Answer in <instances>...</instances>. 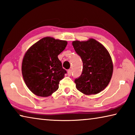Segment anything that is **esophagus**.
Returning <instances> with one entry per match:
<instances>
[{"instance_id": "34e87169", "label": "esophagus", "mask_w": 135, "mask_h": 135, "mask_svg": "<svg viewBox=\"0 0 135 135\" xmlns=\"http://www.w3.org/2000/svg\"><path fill=\"white\" fill-rule=\"evenodd\" d=\"M67 73H68V76H71V74H72V71L71 70H68L67 71Z\"/></svg>"}]
</instances>
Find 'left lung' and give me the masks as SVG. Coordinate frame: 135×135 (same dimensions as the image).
<instances>
[{"label":"left lung","instance_id":"1","mask_svg":"<svg viewBox=\"0 0 135 135\" xmlns=\"http://www.w3.org/2000/svg\"><path fill=\"white\" fill-rule=\"evenodd\" d=\"M73 46L83 62V71L75 79L76 88L85 95L97 94L108 86L113 71L110 55L103 45L93 38L74 41Z\"/></svg>","mask_w":135,"mask_h":135}]
</instances>
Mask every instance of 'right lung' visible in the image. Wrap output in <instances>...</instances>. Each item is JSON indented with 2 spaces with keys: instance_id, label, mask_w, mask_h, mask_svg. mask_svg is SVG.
Here are the masks:
<instances>
[{
  "instance_id": "add662e5",
  "label": "right lung",
  "mask_w": 135,
  "mask_h": 135,
  "mask_svg": "<svg viewBox=\"0 0 135 135\" xmlns=\"http://www.w3.org/2000/svg\"><path fill=\"white\" fill-rule=\"evenodd\" d=\"M67 42L50 37H44L27 51L22 62V74L27 86L34 94L46 97L59 88L67 71L58 55Z\"/></svg>"
}]
</instances>
